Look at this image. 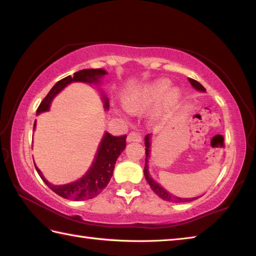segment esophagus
Listing matches in <instances>:
<instances>
[{
	"mask_svg": "<svg viewBox=\"0 0 256 256\" xmlns=\"http://www.w3.org/2000/svg\"><path fill=\"white\" fill-rule=\"evenodd\" d=\"M126 140H128V142H141L142 138H141V136L138 133L132 132V133L128 134Z\"/></svg>",
	"mask_w": 256,
	"mask_h": 256,
	"instance_id": "34e87169",
	"label": "esophagus"
}]
</instances>
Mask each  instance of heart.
Masks as SVG:
<instances>
[{
	"instance_id": "obj_1",
	"label": "heart",
	"mask_w": 256,
	"mask_h": 256,
	"mask_svg": "<svg viewBox=\"0 0 256 256\" xmlns=\"http://www.w3.org/2000/svg\"><path fill=\"white\" fill-rule=\"evenodd\" d=\"M182 92L177 86H170L168 79H157L128 90L123 96L125 108L131 112H140L154 107V115L162 118L170 114L178 106Z\"/></svg>"
}]
</instances>
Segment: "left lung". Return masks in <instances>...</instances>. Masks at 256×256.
Returning a JSON list of instances; mask_svg holds the SVG:
<instances>
[{
	"instance_id": "1",
	"label": "left lung",
	"mask_w": 256,
	"mask_h": 256,
	"mask_svg": "<svg viewBox=\"0 0 256 256\" xmlns=\"http://www.w3.org/2000/svg\"><path fill=\"white\" fill-rule=\"evenodd\" d=\"M190 84H192V86L198 92H206V88L203 86L201 84H198V81L190 79L188 78ZM144 144H146V164H144V177L146 182H148L151 190L157 194L159 198H162L164 201H170V202H175V203H182V202H190L193 200H196L198 198H180L176 196L174 194H172L170 190H167L164 188H162L158 182H156L152 176L150 175L149 172V159H150V154H151V134H146L144 138Z\"/></svg>"
}]
</instances>
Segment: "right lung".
Returning <instances> with one entry per match:
<instances>
[{"mask_svg":"<svg viewBox=\"0 0 256 256\" xmlns=\"http://www.w3.org/2000/svg\"><path fill=\"white\" fill-rule=\"evenodd\" d=\"M106 74L107 71L104 70V68H84V70L76 72L73 78L68 76L60 80L58 82H56L53 88L50 90V92L44 98V100L40 102L36 114L40 115V112H48L53 99L70 84L82 82V84H94L99 86L102 84V79ZM99 89H100L104 108H105V110H110V100H108L107 94L102 88ZM34 130H36V120H34ZM125 146H126V136H112L108 132H105L100 142H99L97 152L94 154L92 164L89 167V170L79 180L68 184L54 185L50 183L45 178V176L42 175L40 168L36 164H34V167H36L38 175L44 180V183L58 196L64 198H70L73 201L89 200V198L99 196L107 184L110 183L115 168L116 160H118V156L123 152Z\"/></svg>","mask_w":256,"mask_h":256,"instance_id":"right-lung-1","label":"right lung"}]
</instances>
